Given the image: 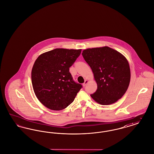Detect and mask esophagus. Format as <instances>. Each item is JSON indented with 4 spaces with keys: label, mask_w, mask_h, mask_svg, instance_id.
Instances as JSON below:
<instances>
[{
    "label": "esophagus",
    "mask_w": 154,
    "mask_h": 154,
    "mask_svg": "<svg viewBox=\"0 0 154 154\" xmlns=\"http://www.w3.org/2000/svg\"><path fill=\"white\" fill-rule=\"evenodd\" d=\"M88 82H89V81L87 80H85V81H84V82L82 84L83 86H84V87H85V86L88 84Z\"/></svg>",
    "instance_id": "esophagus-1"
}]
</instances>
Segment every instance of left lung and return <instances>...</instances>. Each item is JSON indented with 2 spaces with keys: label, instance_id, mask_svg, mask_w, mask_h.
Returning <instances> with one entry per match:
<instances>
[{
  "label": "left lung",
  "instance_id": "1",
  "mask_svg": "<svg viewBox=\"0 0 154 154\" xmlns=\"http://www.w3.org/2000/svg\"><path fill=\"white\" fill-rule=\"evenodd\" d=\"M82 55L91 67L97 85L91 97L102 105L117 102L126 92L131 81L127 59L107 46L84 50Z\"/></svg>",
  "mask_w": 154,
  "mask_h": 154
}]
</instances>
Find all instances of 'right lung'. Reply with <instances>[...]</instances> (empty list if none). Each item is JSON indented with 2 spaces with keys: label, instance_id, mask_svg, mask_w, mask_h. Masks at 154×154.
Returning a JSON list of instances; mask_svg holds the SVG:
<instances>
[{
  "label": "right lung",
  "instance_id": "1",
  "mask_svg": "<svg viewBox=\"0 0 154 154\" xmlns=\"http://www.w3.org/2000/svg\"><path fill=\"white\" fill-rule=\"evenodd\" d=\"M81 49L56 48L40 55L32 69V83L38 100L47 108L59 111L73 102L82 85L73 80L69 67Z\"/></svg>",
  "mask_w": 154,
  "mask_h": 154
}]
</instances>
